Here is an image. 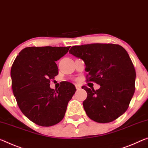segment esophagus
Here are the masks:
<instances>
[{
  "mask_svg": "<svg viewBox=\"0 0 148 148\" xmlns=\"http://www.w3.org/2000/svg\"><path fill=\"white\" fill-rule=\"evenodd\" d=\"M75 87H76V89L77 90H79V89H81V86L80 85H75Z\"/></svg>",
  "mask_w": 148,
  "mask_h": 148,
  "instance_id": "obj_1",
  "label": "esophagus"
}]
</instances>
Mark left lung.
Instances as JSON below:
<instances>
[{
	"label": "left lung",
	"mask_w": 148,
	"mask_h": 148,
	"mask_svg": "<svg viewBox=\"0 0 148 148\" xmlns=\"http://www.w3.org/2000/svg\"><path fill=\"white\" fill-rule=\"evenodd\" d=\"M69 52L85 62L87 81L101 86L96 90L82 87L87 92L83 104L88 116L108 123L123 114L134 93L136 77L126 49L118 44H91L73 46Z\"/></svg>",
	"instance_id": "obj_1"
}]
</instances>
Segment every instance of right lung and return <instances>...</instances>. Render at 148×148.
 Instances as JSON below:
<instances>
[{
    "label": "right lung",
    "mask_w": 148,
    "mask_h": 148,
    "mask_svg": "<svg viewBox=\"0 0 148 148\" xmlns=\"http://www.w3.org/2000/svg\"><path fill=\"white\" fill-rule=\"evenodd\" d=\"M68 47H28L14 61L10 76L14 95L22 112L32 122L51 126L62 120L76 88L65 81L58 89L50 81L58 75L56 61L66 54Z\"/></svg>",
    "instance_id": "right-lung-1"
}]
</instances>
